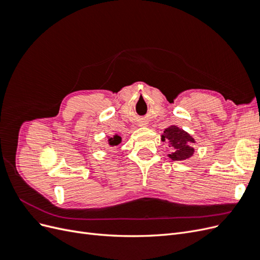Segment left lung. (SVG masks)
I'll list each match as a JSON object with an SVG mask.
<instances>
[{"mask_svg":"<svg viewBox=\"0 0 260 260\" xmlns=\"http://www.w3.org/2000/svg\"><path fill=\"white\" fill-rule=\"evenodd\" d=\"M161 141L167 143L169 147L172 148V152L168 154L169 158L172 160L182 161L190 158L193 156L195 149L193 144L195 143V139L177 125H169L167 129H165L161 135Z\"/></svg>","mask_w":260,"mask_h":260,"instance_id":"left-lung-1","label":"left lung"}]
</instances>
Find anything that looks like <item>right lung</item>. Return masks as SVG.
Returning <instances> with one entry per match:
<instances>
[{
	"mask_svg": "<svg viewBox=\"0 0 260 260\" xmlns=\"http://www.w3.org/2000/svg\"><path fill=\"white\" fill-rule=\"evenodd\" d=\"M108 138V144L111 146H117L121 143V137L118 135H114L113 137H107Z\"/></svg>",
	"mask_w": 260,
	"mask_h": 260,
	"instance_id": "1",
	"label": "right lung"
}]
</instances>
